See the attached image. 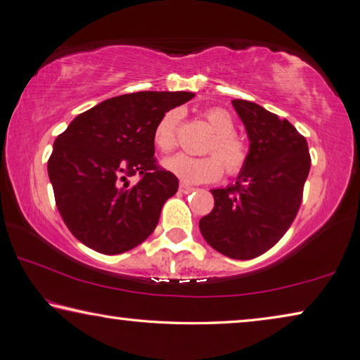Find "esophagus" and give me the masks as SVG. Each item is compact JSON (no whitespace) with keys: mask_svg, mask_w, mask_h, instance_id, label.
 Segmentation results:
<instances>
[{"mask_svg":"<svg viewBox=\"0 0 360 360\" xmlns=\"http://www.w3.org/2000/svg\"><path fill=\"white\" fill-rule=\"evenodd\" d=\"M193 191H195V188L192 186H187V184H181L179 186V192H182V193H191Z\"/></svg>","mask_w":360,"mask_h":360,"instance_id":"obj_1","label":"esophagus"}]
</instances>
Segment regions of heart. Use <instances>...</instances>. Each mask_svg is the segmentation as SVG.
Instances as JSON below:
<instances>
[{
	"mask_svg": "<svg viewBox=\"0 0 360 360\" xmlns=\"http://www.w3.org/2000/svg\"><path fill=\"white\" fill-rule=\"evenodd\" d=\"M205 120L211 126L214 136L209 140L202 158L176 154L163 160V168L178 176L187 184L217 181L225 172L230 176L239 174L248 162L247 143L234 134V120L225 108L214 107L205 112ZM181 121L179 110H169L160 117L154 129L153 141L160 153H172L176 146V132Z\"/></svg>",
	"mask_w": 360,
	"mask_h": 360,
	"instance_id": "obj_1",
	"label": "heart"
}]
</instances>
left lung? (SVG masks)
<instances>
[{"label":"left lung","instance_id":"1","mask_svg":"<svg viewBox=\"0 0 360 360\" xmlns=\"http://www.w3.org/2000/svg\"><path fill=\"white\" fill-rule=\"evenodd\" d=\"M250 149L236 184L214 188V207L200 220L206 243L225 257L252 259L288 231L310 172L307 140L290 121L258 103L234 99Z\"/></svg>","mask_w":360,"mask_h":360}]
</instances>
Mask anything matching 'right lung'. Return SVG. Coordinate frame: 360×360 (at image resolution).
Masks as SVG:
<instances>
[{
	"label": "right lung",
	"instance_id": "obj_1",
	"mask_svg": "<svg viewBox=\"0 0 360 360\" xmlns=\"http://www.w3.org/2000/svg\"><path fill=\"white\" fill-rule=\"evenodd\" d=\"M195 94L140 91L80 113L53 143L49 178L69 231L93 250L117 255L141 244L159 224L179 181L154 159V129ZM141 181L129 186V175Z\"/></svg>",
	"mask_w": 360,
	"mask_h": 360
}]
</instances>
